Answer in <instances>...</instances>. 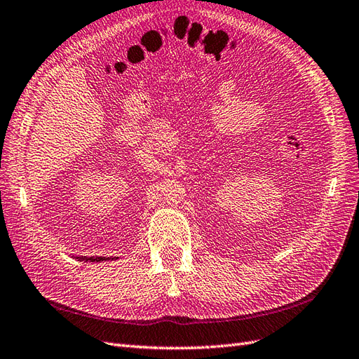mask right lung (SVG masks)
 <instances>
[{"label": "right lung", "mask_w": 359, "mask_h": 359, "mask_svg": "<svg viewBox=\"0 0 359 359\" xmlns=\"http://www.w3.org/2000/svg\"><path fill=\"white\" fill-rule=\"evenodd\" d=\"M79 260H86V262H104V260H111L109 257H76Z\"/></svg>", "instance_id": "right-lung-1"}]
</instances>
